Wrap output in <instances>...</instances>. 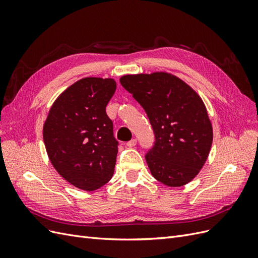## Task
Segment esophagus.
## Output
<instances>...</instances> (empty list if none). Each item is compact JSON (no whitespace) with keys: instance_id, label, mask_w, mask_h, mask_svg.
I'll return each mask as SVG.
<instances>
[{"instance_id":"obj_1","label":"esophagus","mask_w":258,"mask_h":258,"mask_svg":"<svg viewBox=\"0 0 258 258\" xmlns=\"http://www.w3.org/2000/svg\"><path fill=\"white\" fill-rule=\"evenodd\" d=\"M126 145H127L128 147H134V146H136V145H137V139H132L131 141L127 142Z\"/></svg>"}]
</instances>
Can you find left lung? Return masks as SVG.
Wrapping results in <instances>:
<instances>
[{"mask_svg":"<svg viewBox=\"0 0 258 258\" xmlns=\"http://www.w3.org/2000/svg\"><path fill=\"white\" fill-rule=\"evenodd\" d=\"M119 81L142 105L153 127L156 141L145 155L152 175L170 187L189 183L205 166L213 141L201 97L168 72L127 74Z\"/></svg>","mask_w":258,"mask_h":258,"instance_id":"left-lung-1","label":"left lung"}]
</instances>
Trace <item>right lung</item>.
Returning <instances> with one entry per match:
<instances>
[{"instance_id":"right-lung-1","label":"right lung","mask_w":258,"mask_h":258,"mask_svg":"<svg viewBox=\"0 0 258 258\" xmlns=\"http://www.w3.org/2000/svg\"><path fill=\"white\" fill-rule=\"evenodd\" d=\"M113 79L84 77L54 100L43 127L48 158L57 172L83 190H96L113 176L118 142L106 105Z\"/></svg>"}]
</instances>
